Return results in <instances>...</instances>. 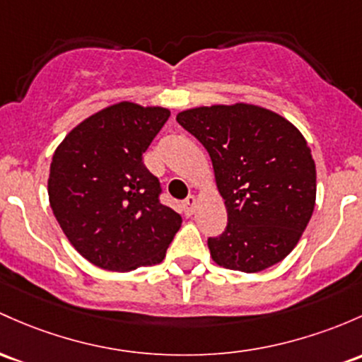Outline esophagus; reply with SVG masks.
I'll list each match as a JSON object with an SVG mask.
<instances>
[{
    "instance_id": "1",
    "label": "esophagus",
    "mask_w": 362,
    "mask_h": 362,
    "mask_svg": "<svg viewBox=\"0 0 362 362\" xmlns=\"http://www.w3.org/2000/svg\"><path fill=\"white\" fill-rule=\"evenodd\" d=\"M194 209H196V197L194 196H189L187 199L184 201V211L187 216H190V214L194 213Z\"/></svg>"
}]
</instances>
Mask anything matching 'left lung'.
Wrapping results in <instances>:
<instances>
[{
	"label": "left lung",
	"mask_w": 362,
	"mask_h": 362,
	"mask_svg": "<svg viewBox=\"0 0 362 362\" xmlns=\"http://www.w3.org/2000/svg\"><path fill=\"white\" fill-rule=\"evenodd\" d=\"M177 122L209 153L225 199V232L208 239L214 263L244 273L280 263L315 209L316 166L303 134L245 103L185 110Z\"/></svg>",
	"instance_id": "8db88e82"
}]
</instances>
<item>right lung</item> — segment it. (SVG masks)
Wrapping results in <instances>:
<instances>
[{
    "label": "right lung",
    "mask_w": 362,
    "mask_h": 362,
    "mask_svg": "<svg viewBox=\"0 0 362 362\" xmlns=\"http://www.w3.org/2000/svg\"><path fill=\"white\" fill-rule=\"evenodd\" d=\"M170 111L123 101L98 111L63 139L51 161L49 204L70 244L111 272L158 264L182 225L161 204L160 180L142 154Z\"/></svg>",
    "instance_id": "right-lung-1"
}]
</instances>
